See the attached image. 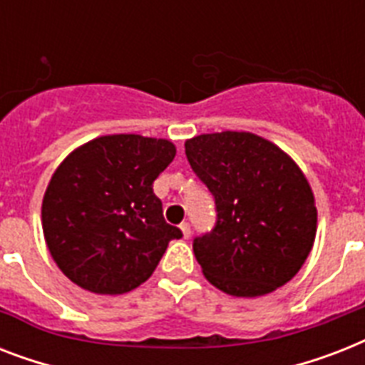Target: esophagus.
<instances>
[{"label":"esophagus","mask_w":365,"mask_h":365,"mask_svg":"<svg viewBox=\"0 0 365 365\" xmlns=\"http://www.w3.org/2000/svg\"><path fill=\"white\" fill-rule=\"evenodd\" d=\"M180 229H182L183 239H189V237H191V225H189L187 222H183L182 225H180Z\"/></svg>","instance_id":"1"}]
</instances>
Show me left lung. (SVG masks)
<instances>
[{"mask_svg": "<svg viewBox=\"0 0 365 365\" xmlns=\"http://www.w3.org/2000/svg\"><path fill=\"white\" fill-rule=\"evenodd\" d=\"M193 172L216 202V225L193 240L208 282L229 295L271 294L295 277L317 235V206L299 166L252 132L185 142Z\"/></svg>", "mask_w": 365, "mask_h": 365, "instance_id": "obj_1", "label": "left lung"}]
</instances>
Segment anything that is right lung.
Returning <instances> with one entry per match:
<instances>
[{
  "instance_id": "obj_1",
  "label": "right lung",
  "mask_w": 365,
  "mask_h": 365,
  "mask_svg": "<svg viewBox=\"0 0 365 365\" xmlns=\"http://www.w3.org/2000/svg\"><path fill=\"white\" fill-rule=\"evenodd\" d=\"M174 143L138 134L96 138L68 155L48 182L41 220L60 271L94 294L117 295L153 274L182 231L165 222L153 182Z\"/></svg>"
}]
</instances>
